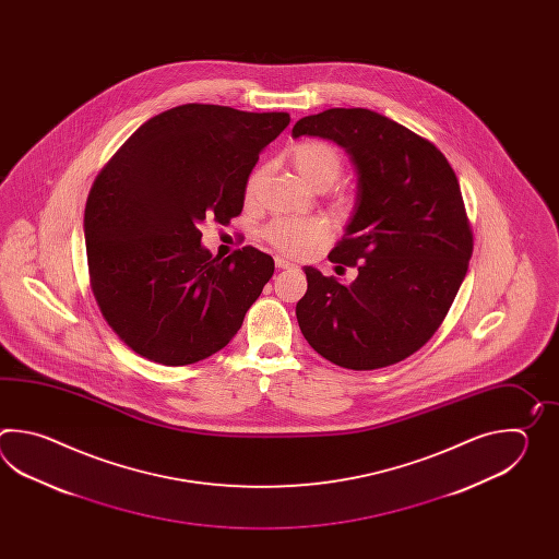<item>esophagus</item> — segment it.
<instances>
[{
  "label": "esophagus",
  "mask_w": 559,
  "mask_h": 559,
  "mask_svg": "<svg viewBox=\"0 0 559 559\" xmlns=\"http://www.w3.org/2000/svg\"><path fill=\"white\" fill-rule=\"evenodd\" d=\"M275 267H277V270H292V267H296V263L287 262L285 258L277 255V258H275Z\"/></svg>",
  "instance_id": "esophagus-1"
}]
</instances>
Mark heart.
I'll list each match as a JSON object with an SVG mask.
<instances>
[{"mask_svg":"<svg viewBox=\"0 0 559 559\" xmlns=\"http://www.w3.org/2000/svg\"><path fill=\"white\" fill-rule=\"evenodd\" d=\"M292 164L297 174L313 186L316 190L330 188L335 179L342 174V154L333 147L332 143L323 140H306L292 147L289 152ZM270 166L258 164L250 171L246 179L243 195L251 202L258 191L262 188L263 181L267 178ZM337 207H347V198H335ZM330 236V226L321 217H277L270 222V226L263 229V238L274 246L275 250L282 251L292 258H304L309 251L316 250Z\"/></svg>","mask_w":559,"mask_h":559,"instance_id":"obj_1","label":"heart"}]
</instances>
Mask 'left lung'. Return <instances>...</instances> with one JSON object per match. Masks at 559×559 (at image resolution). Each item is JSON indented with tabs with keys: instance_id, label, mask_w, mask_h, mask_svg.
Masks as SVG:
<instances>
[{
	"instance_id": "8db88e82",
	"label": "left lung",
	"mask_w": 559,
	"mask_h": 559,
	"mask_svg": "<svg viewBox=\"0 0 559 559\" xmlns=\"http://www.w3.org/2000/svg\"><path fill=\"white\" fill-rule=\"evenodd\" d=\"M292 133L333 140L357 169L356 212L330 251L357 277L306 267L299 330L340 368L397 364L438 332L467 274L474 234L455 171L426 138L364 107L325 109Z\"/></svg>"
}]
</instances>
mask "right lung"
Returning a JSON list of instances; mask_svg holds the SVG:
<instances>
[{
	"label": "right lung",
	"instance_id": "right-lung-1",
	"mask_svg": "<svg viewBox=\"0 0 559 559\" xmlns=\"http://www.w3.org/2000/svg\"><path fill=\"white\" fill-rule=\"evenodd\" d=\"M287 123L285 111L171 107L97 174L84 214L90 285L107 325L135 354L190 366L238 333L274 260L251 246L212 258L200 227L241 214L246 179Z\"/></svg>",
	"mask_w": 559,
	"mask_h": 559
}]
</instances>
